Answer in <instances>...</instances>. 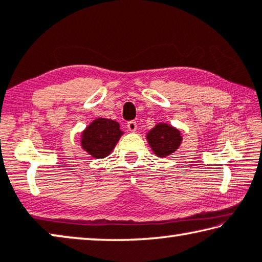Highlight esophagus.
Segmentation results:
<instances>
[{
  "label": "esophagus",
  "mask_w": 262,
  "mask_h": 262,
  "mask_svg": "<svg viewBox=\"0 0 262 262\" xmlns=\"http://www.w3.org/2000/svg\"><path fill=\"white\" fill-rule=\"evenodd\" d=\"M127 127H128V129H129L130 132H135L136 130V121H134V120H132V121H128L127 122Z\"/></svg>",
  "instance_id": "esophagus-1"
}]
</instances>
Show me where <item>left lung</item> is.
Listing matches in <instances>:
<instances>
[{
    "mask_svg": "<svg viewBox=\"0 0 262 262\" xmlns=\"http://www.w3.org/2000/svg\"><path fill=\"white\" fill-rule=\"evenodd\" d=\"M147 139L151 149L160 158H165L177 150L182 140L180 132L166 123L156 124L155 128L148 133Z\"/></svg>",
    "mask_w": 262,
    "mask_h": 262,
    "instance_id": "8db88e82",
    "label": "left lung"
}]
</instances>
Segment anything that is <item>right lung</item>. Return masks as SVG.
<instances>
[{"mask_svg":"<svg viewBox=\"0 0 262 262\" xmlns=\"http://www.w3.org/2000/svg\"><path fill=\"white\" fill-rule=\"evenodd\" d=\"M121 135L122 132L116 121L96 119L82 134V147L94 158H104L113 150Z\"/></svg>","mask_w":262,"mask_h":262,"instance_id":"right-lung-1","label":"right lung"}]
</instances>
